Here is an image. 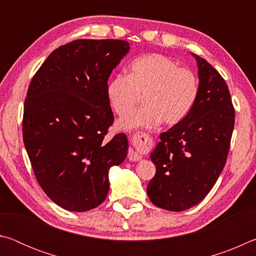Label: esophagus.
I'll return each mask as SVG.
<instances>
[{"label": "esophagus", "instance_id": "34e87169", "mask_svg": "<svg viewBox=\"0 0 256 256\" xmlns=\"http://www.w3.org/2000/svg\"><path fill=\"white\" fill-rule=\"evenodd\" d=\"M140 138H142L141 132H138V133L134 134V138H136V140H140ZM128 158L130 162H138V160L142 158V156L138 152H136V151H134L133 149H130Z\"/></svg>", "mask_w": 256, "mask_h": 256}]
</instances>
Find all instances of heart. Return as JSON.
I'll list each match as a JSON object with an SVG mask.
<instances>
[{
	"mask_svg": "<svg viewBox=\"0 0 256 256\" xmlns=\"http://www.w3.org/2000/svg\"><path fill=\"white\" fill-rule=\"evenodd\" d=\"M108 102L125 116L144 94L146 104L120 122L123 128H151L162 122L176 125L188 118L198 100L200 86L196 73L180 68L174 60L158 53L142 55L130 64L128 76H112L107 84Z\"/></svg>",
	"mask_w": 256,
	"mask_h": 256,
	"instance_id": "obj_1",
	"label": "heart"
}]
</instances>
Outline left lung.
Segmentation results:
<instances>
[{
    "instance_id": "obj_1",
    "label": "left lung",
    "mask_w": 256,
    "mask_h": 256,
    "mask_svg": "<svg viewBox=\"0 0 256 256\" xmlns=\"http://www.w3.org/2000/svg\"><path fill=\"white\" fill-rule=\"evenodd\" d=\"M200 92L183 122L160 134L150 157L156 175L146 193L168 211L200 203L214 188L226 164L235 124V108L226 81L204 58L194 54Z\"/></svg>"
}]
</instances>
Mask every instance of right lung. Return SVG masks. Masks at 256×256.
Here are the masks:
<instances>
[{
  "label": "right lung",
  "instance_id": "right-lung-1",
  "mask_svg": "<svg viewBox=\"0 0 256 256\" xmlns=\"http://www.w3.org/2000/svg\"><path fill=\"white\" fill-rule=\"evenodd\" d=\"M128 50L126 40H73L56 48L30 82L24 144L38 184L63 209L84 212L102 204L110 168L126 157L124 133L106 138L114 122L106 89Z\"/></svg>",
  "mask_w": 256,
  "mask_h": 256
}]
</instances>
